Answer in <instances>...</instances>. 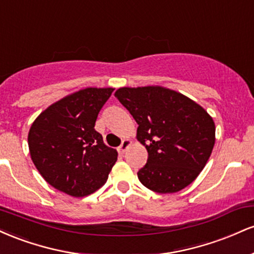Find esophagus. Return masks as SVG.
Here are the masks:
<instances>
[{"mask_svg": "<svg viewBox=\"0 0 254 254\" xmlns=\"http://www.w3.org/2000/svg\"><path fill=\"white\" fill-rule=\"evenodd\" d=\"M131 144H132V141H131V139H129V138L123 139V142H122V144L119 145L118 151H119V153H121V154H124L125 151H127V148H129Z\"/></svg>", "mask_w": 254, "mask_h": 254, "instance_id": "obj_1", "label": "esophagus"}]
</instances>
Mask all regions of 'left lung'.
Wrapping results in <instances>:
<instances>
[{
  "label": "left lung",
  "mask_w": 254,
  "mask_h": 254,
  "mask_svg": "<svg viewBox=\"0 0 254 254\" xmlns=\"http://www.w3.org/2000/svg\"><path fill=\"white\" fill-rule=\"evenodd\" d=\"M115 97L131 113L147 164L137 177L157 193L189 186L205 167L215 144V123L196 101L161 86L122 87Z\"/></svg>",
  "instance_id": "left-lung-1"
}]
</instances>
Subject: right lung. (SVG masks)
Masks as SVG:
<instances>
[{"label": "right lung", "instance_id": "add662e5", "mask_svg": "<svg viewBox=\"0 0 254 254\" xmlns=\"http://www.w3.org/2000/svg\"><path fill=\"white\" fill-rule=\"evenodd\" d=\"M112 92L94 87L77 90L50 105L31 125L32 161L58 191L84 197L106 183L118 153L104 143L94 127Z\"/></svg>", "mask_w": 254, "mask_h": 254}]
</instances>
